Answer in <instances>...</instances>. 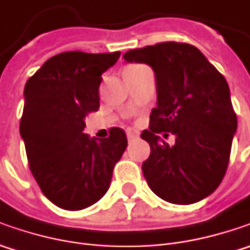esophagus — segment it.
Returning <instances> with one entry per match:
<instances>
[{
    "label": "esophagus",
    "instance_id": "obj_1",
    "mask_svg": "<svg viewBox=\"0 0 250 250\" xmlns=\"http://www.w3.org/2000/svg\"><path fill=\"white\" fill-rule=\"evenodd\" d=\"M138 135H139V132L136 129H132V128H128V129H126V136H128V139L129 140L138 138Z\"/></svg>",
    "mask_w": 250,
    "mask_h": 250
}]
</instances>
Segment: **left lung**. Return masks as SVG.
<instances>
[{"instance_id":"1","label":"left lung","mask_w":250,"mask_h":250,"mask_svg":"<svg viewBox=\"0 0 250 250\" xmlns=\"http://www.w3.org/2000/svg\"><path fill=\"white\" fill-rule=\"evenodd\" d=\"M124 58L147 63L156 76L157 107L140 135L150 145L142 166L150 189L174 205L211 195L226 175L238 125L226 78L192 44L159 43ZM161 133H172L176 143L169 146Z\"/></svg>"}]
</instances>
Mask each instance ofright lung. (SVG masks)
I'll list each match as a JSON object with an SVG mask.
<instances>
[{"label":"right lung","instance_id":"obj_1","mask_svg":"<svg viewBox=\"0 0 250 250\" xmlns=\"http://www.w3.org/2000/svg\"><path fill=\"white\" fill-rule=\"evenodd\" d=\"M120 55L57 54L24 86L21 136L29 167L44 196L65 210H82L100 200L126 149L121 128H111L105 139L83 133L84 117L100 107L101 75Z\"/></svg>","mask_w":250,"mask_h":250}]
</instances>
